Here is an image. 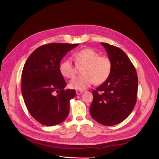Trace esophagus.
<instances>
[{"instance_id":"obj_1","label":"esophagus","mask_w":159,"mask_h":159,"mask_svg":"<svg viewBox=\"0 0 159 159\" xmlns=\"http://www.w3.org/2000/svg\"><path fill=\"white\" fill-rule=\"evenodd\" d=\"M83 93V91H81V90H78V91H76V94L78 95H81V93Z\"/></svg>"}]
</instances>
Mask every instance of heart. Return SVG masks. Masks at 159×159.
Wrapping results in <instances>:
<instances>
[{
	"instance_id": "1",
	"label": "heart",
	"mask_w": 159,
	"mask_h": 159,
	"mask_svg": "<svg viewBox=\"0 0 159 159\" xmlns=\"http://www.w3.org/2000/svg\"><path fill=\"white\" fill-rule=\"evenodd\" d=\"M75 63L82 66L83 75L72 79L70 88L78 90H84L94 83L102 84L106 81L111 73L112 63L107 56H100L92 48H85L75 54ZM61 74L67 78H72L78 72V69L71 59H66L60 64Z\"/></svg>"
}]
</instances>
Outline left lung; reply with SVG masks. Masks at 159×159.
Instances as JSON below:
<instances>
[{
	"mask_svg": "<svg viewBox=\"0 0 159 159\" xmlns=\"http://www.w3.org/2000/svg\"><path fill=\"white\" fill-rule=\"evenodd\" d=\"M111 61L109 78L92 91L91 117L103 125L111 126L122 122L135 106L138 78L135 68L121 49L107 43H101Z\"/></svg>",
	"mask_w": 159,
	"mask_h": 159,
	"instance_id": "8db88e82",
	"label": "left lung"
}]
</instances>
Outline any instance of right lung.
<instances>
[{
	"mask_svg": "<svg viewBox=\"0 0 159 159\" xmlns=\"http://www.w3.org/2000/svg\"><path fill=\"white\" fill-rule=\"evenodd\" d=\"M78 44L51 43L38 48L28 57L22 72V93L37 121L46 126L63 122L75 91L67 85L60 70L61 59Z\"/></svg>",
	"mask_w": 159,
	"mask_h": 159,
	"instance_id": "obj_1",
	"label": "right lung"
}]
</instances>
